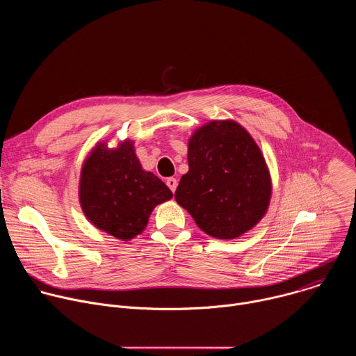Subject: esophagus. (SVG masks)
<instances>
[{"instance_id":"1","label":"esophagus","mask_w":356,"mask_h":356,"mask_svg":"<svg viewBox=\"0 0 356 356\" xmlns=\"http://www.w3.org/2000/svg\"><path fill=\"white\" fill-rule=\"evenodd\" d=\"M166 184H168V187L175 193L176 191V188H177V180L175 179V177H169L168 180H166Z\"/></svg>"}]
</instances>
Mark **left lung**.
I'll list each match as a JSON object with an SVG mask.
<instances>
[{
    "label": "left lung",
    "mask_w": 356,
    "mask_h": 356,
    "mask_svg": "<svg viewBox=\"0 0 356 356\" xmlns=\"http://www.w3.org/2000/svg\"><path fill=\"white\" fill-rule=\"evenodd\" d=\"M188 172L175 198L198 228L234 239L255 227L269 207L272 181L265 158L235 121H211L188 140Z\"/></svg>",
    "instance_id": "1"
}]
</instances>
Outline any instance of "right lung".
Here are the masks:
<instances>
[{
    "label": "right lung",
    "mask_w": 356,
    "mask_h": 356,
    "mask_svg": "<svg viewBox=\"0 0 356 356\" xmlns=\"http://www.w3.org/2000/svg\"><path fill=\"white\" fill-rule=\"evenodd\" d=\"M79 195L92 225L129 241L145 229L150 213L173 193L158 176L142 169L134 142L125 139L115 149L98 143L90 152L81 168Z\"/></svg>",
    "instance_id": "right-lung-1"
}]
</instances>
